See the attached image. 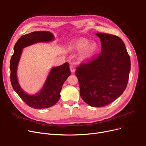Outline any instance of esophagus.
Wrapping results in <instances>:
<instances>
[{
    "label": "esophagus",
    "mask_w": 146,
    "mask_h": 146,
    "mask_svg": "<svg viewBox=\"0 0 146 146\" xmlns=\"http://www.w3.org/2000/svg\"><path fill=\"white\" fill-rule=\"evenodd\" d=\"M70 71L72 72H74L75 71V68H74V66L73 65H71L70 66Z\"/></svg>",
    "instance_id": "esophagus-1"
}]
</instances>
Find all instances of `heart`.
Segmentation results:
<instances>
[{
	"mask_svg": "<svg viewBox=\"0 0 146 146\" xmlns=\"http://www.w3.org/2000/svg\"><path fill=\"white\" fill-rule=\"evenodd\" d=\"M71 48L74 50L83 51L85 58H90L96 53L98 46L95 42H90V41L85 38H80L72 44Z\"/></svg>",
	"mask_w": 146,
	"mask_h": 146,
	"instance_id": "b5f03b06",
	"label": "heart"
}]
</instances>
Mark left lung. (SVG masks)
<instances>
[{"label": "left lung", "mask_w": 146, "mask_h": 146, "mask_svg": "<svg viewBox=\"0 0 146 146\" xmlns=\"http://www.w3.org/2000/svg\"><path fill=\"white\" fill-rule=\"evenodd\" d=\"M96 35L101 42V52L75 72L83 100L94 107L108 105L125 90L131 68L125 44L117 35L104 33Z\"/></svg>", "instance_id": "left-lung-1"}]
</instances>
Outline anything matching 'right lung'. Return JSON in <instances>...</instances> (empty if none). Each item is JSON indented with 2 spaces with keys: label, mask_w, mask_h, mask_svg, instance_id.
Wrapping results in <instances>:
<instances>
[{
  "label": "right lung",
  "mask_w": 146,
  "mask_h": 146,
  "mask_svg": "<svg viewBox=\"0 0 146 146\" xmlns=\"http://www.w3.org/2000/svg\"><path fill=\"white\" fill-rule=\"evenodd\" d=\"M53 38V35L48 31L33 32L20 37L14 46V52L10 61L12 86L24 102L34 109L47 108L58 102L63 83L71 74L69 64L65 63L57 67H53L43 88L35 95L27 94L19 85L17 76L18 64L23 48L38 42L51 41Z\"/></svg>",
  "instance_id": "right-lung-1"
}]
</instances>
